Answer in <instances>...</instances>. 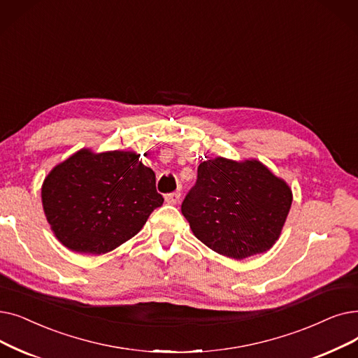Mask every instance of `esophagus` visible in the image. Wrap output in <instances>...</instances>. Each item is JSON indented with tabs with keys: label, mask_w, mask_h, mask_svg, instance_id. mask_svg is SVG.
<instances>
[{
	"label": "esophagus",
	"mask_w": 358,
	"mask_h": 358,
	"mask_svg": "<svg viewBox=\"0 0 358 358\" xmlns=\"http://www.w3.org/2000/svg\"><path fill=\"white\" fill-rule=\"evenodd\" d=\"M181 199V193L180 192H174V193H168L165 196V201L168 205H177Z\"/></svg>",
	"instance_id": "34e87169"
}]
</instances>
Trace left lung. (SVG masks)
Here are the masks:
<instances>
[{"label": "left lung", "instance_id": "obj_1", "mask_svg": "<svg viewBox=\"0 0 358 358\" xmlns=\"http://www.w3.org/2000/svg\"><path fill=\"white\" fill-rule=\"evenodd\" d=\"M291 203L289 185L260 161L216 157L199 165L181 212L201 243L241 260L276 243Z\"/></svg>", "mask_w": 358, "mask_h": 358}]
</instances>
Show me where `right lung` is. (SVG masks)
Segmentation results:
<instances>
[{
	"label": "right lung",
	"mask_w": 358,
	"mask_h": 358,
	"mask_svg": "<svg viewBox=\"0 0 358 358\" xmlns=\"http://www.w3.org/2000/svg\"><path fill=\"white\" fill-rule=\"evenodd\" d=\"M131 150L80 149L51 169L42 206L58 241L71 252L105 255L134 237L164 203L155 173Z\"/></svg>",
	"instance_id": "add662e5"
}]
</instances>
